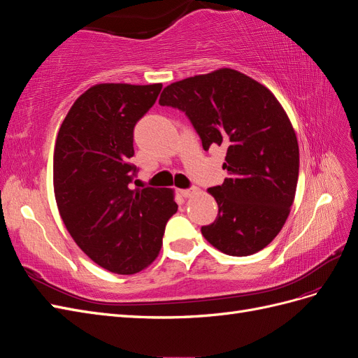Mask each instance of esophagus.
<instances>
[{"label": "esophagus", "instance_id": "34e87169", "mask_svg": "<svg viewBox=\"0 0 358 358\" xmlns=\"http://www.w3.org/2000/svg\"><path fill=\"white\" fill-rule=\"evenodd\" d=\"M200 192L199 188H191V189H180V196L183 197H194L197 196V194Z\"/></svg>", "mask_w": 358, "mask_h": 358}]
</instances>
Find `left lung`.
Masks as SVG:
<instances>
[{
  "label": "left lung",
  "instance_id": "1",
  "mask_svg": "<svg viewBox=\"0 0 358 358\" xmlns=\"http://www.w3.org/2000/svg\"><path fill=\"white\" fill-rule=\"evenodd\" d=\"M158 103L187 113L204 150L227 149L229 178L208 189L218 216L201 227L204 239L233 257L262 251L282 230L299 179V143L282 104L233 69L170 83Z\"/></svg>",
  "mask_w": 358,
  "mask_h": 358
}]
</instances>
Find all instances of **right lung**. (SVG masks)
I'll return each instance as SVG.
<instances>
[{"label":"right lung","mask_w":358,"mask_h":358,"mask_svg":"<svg viewBox=\"0 0 358 358\" xmlns=\"http://www.w3.org/2000/svg\"><path fill=\"white\" fill-rule=\"evenodd\" d=\"M161 83H99L73 103L53 150V191L64 225L94 263L134 275L155 262L175 189L129 187L134 125Z\"/></svg>","instance_id":"add662e5"}]
</instances>
